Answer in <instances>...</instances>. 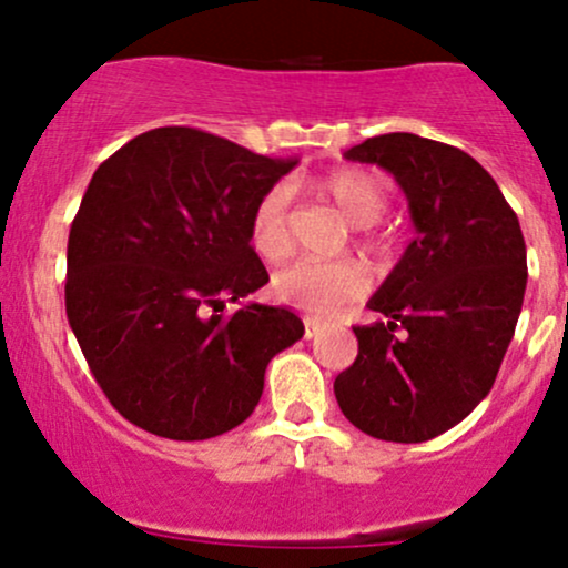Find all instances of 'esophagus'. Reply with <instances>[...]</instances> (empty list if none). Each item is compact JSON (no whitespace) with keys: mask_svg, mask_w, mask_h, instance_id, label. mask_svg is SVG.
Returning <instances> with one entry per match:
<instances>
[{"mask_svg":"<svg viewBox=\"0 0 568 568\" xmlns=\"http://www.w3.org/2000/svg\"><path fill=\"white\" fill-rule=\"evenodd\" d=\"M323 323L317 321V317H304V338H315L317 334H321Z\"/></svg>","mask_w":568,"mask_h":568,"instance_id":"esophagus-1","label":"esophagus"}]
</instances>
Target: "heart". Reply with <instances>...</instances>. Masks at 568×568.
I'll list each match as a JSON object with an SVG mask.
<instances>
[{"label":"heart","mask_w":568,"mask_h":568,"mask_svg":"<svg viewBox=\"0 0 568 568\" xmlns=\"http://www.w3.org/2000/svg\"><path fill=\"white\" fill-rule=\"evenodd\" d=\"M321 192L342 211V216L355 226H368L387 207V192L376 175L357 168H338L317 181ZM291 186L275 184L258 197L251 216L253 247L266 262H280L291 251L288 234ZM371 243V237H366ZM366 288V275L355 262H317L298 258L275 275V293L283 302L310 315H334L338 306L357 298Z\"/></svg>","instance_id":"obj_1"}]
</instances>
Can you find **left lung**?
<instances>
[{
	"instance_id": "obj_1",
	"label": "left lung",
	"mask_w": 568,
	"mask_h": 568,
	"mask_svg": "<svg viewBox=\"0 0 568 568\" xmlns=\"http://www.w3.org/2000/svg\"><path fill=\"white\" fill-rule=\"evenodd\" d=\"M395 175L416 237L355 325L338 408L379 440L422 443L459 425L494 387L526 293L518 216L480 162L448 143L387 133L344 152Z\"/></svg>"
}]
</instances>
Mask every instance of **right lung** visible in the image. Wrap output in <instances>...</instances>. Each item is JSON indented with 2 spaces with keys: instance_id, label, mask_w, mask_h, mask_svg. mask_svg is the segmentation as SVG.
<instances>
[{
  "instance_id": "1",
  "label": "right lung",
  "mask_w": 568,
  "mask_h": 568,
  "mask_svg": "<svg viewBox=\"0 0 568 568\" xmlns=\"http://www.w3.org/2000/svg\"><path fill=\"white\" fill-rule=\"evenodd\" d=\"M298 160L197 128H154L98 165L71 221L67 317L109 403L146 433L205 440L243 425L272 357L304 336L285 306H224L270 283L256 202Z\"/></svg>"
}]
</instances>
